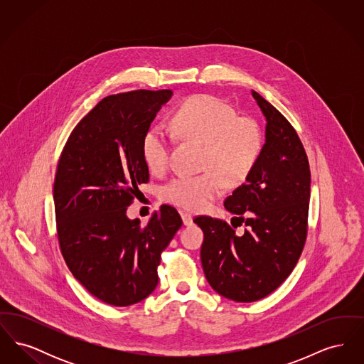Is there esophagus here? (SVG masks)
I'll return each instance as SVG.
<instances>
[{"instance_id": "esophagus-1", "label": "esophagus", "mask_w": 364, "mask_h": 364, "mask_svg": "<svg viewBox=\"0 0 364 364\" xmlns=\"http://www.w3.org/2000/svg\"><path fill=\"white\" fill-rule=\"evenodd\" d=\"M181 220H183V224L186 226H190L193 224V218H192V215L188 214V213H183L181 214Z\"/></svg>"}]
</instances>
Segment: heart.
<instances>
[{
  "label": "heart",
  "mask_w": 364,
  "mask_h": 364,
  "mask_svg": "<svg viewBox=\"0 0 364 364\" xmlns=\"http://www.w3.org/2000/svg\"><path fill=\"white\" fill-rule=\"evenodd\" d=\"M181 136L205 146L203 169L198 176H180L164 188V199L177 208L199 211L217 198L224 183L237 187L254 171L263 146L257 122L213 95H195L181 105L173 117ZM149 169L161 173L168 168L171 139L162 128L150 129L141 144Z\"/></svg>",
  "instance_id": "b5f03b06"
}]
</instances>
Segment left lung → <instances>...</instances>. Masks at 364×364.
<instances>
[{
  "label": "left lung",
  "mask_w": 364,
  "mask_h": 364,
  "mask_svg": "<svg viewBox=\"0 0 364 364\" xmlns=\"http://www.w3.org/2000/svg\"><path fill=\"white\" fill-rule=\"evenodd\" d=\"M251 94L266 119V139L254 171L224 202L236 215L232 225L247 229L237 237L225 221L193 220L205 235L200 259L208 284L239 303L263 299L292 273L307 237L311 184L309 158L294 127L257 91Z\"/></svg>",
  "instance_id": "left-lung-1"
}]
</instances>
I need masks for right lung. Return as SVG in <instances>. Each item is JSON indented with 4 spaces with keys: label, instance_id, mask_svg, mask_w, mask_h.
Returning a JSON list of instances; mask_svg holds the SVG:
<instances>
[{
    "label": "right lung",
    "instance_id": "obj_1",
    "mask_svg": "<svg viewBox=\"0 0 364 364\" xmlns=\"http://www.w3.org/2000/svg\"><path fill=\"white\" fill-rule=\"evenodd\" d=\"M172 90L109 95L73 128L54 178L61 254L70 273L106 304L125 307L156 289L161 252L183 225L162 205L147 225L127 208L149 181L143 138Z\"/></svg>",
    "mask_w": 364,
    "mask_h": 364
}]
</instances>
